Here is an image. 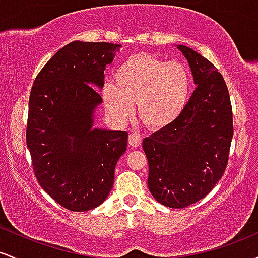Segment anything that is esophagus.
Instances as JSON below:
<instances>
[{"mask_svg":"<svg viewBox=\"0 0 258 258\" xmlns=\"http://www.w3.org/2000/svg\"><path fill=\"white\" fill-rule=\"evenodd\" d=\"M141 143H142V138H141V136L138 135V133H131V135L128 136V144L131 147H138V146H141Z\"/></svg>","mask_w":258,"mask_h":258,"instance_id":"obj_1","label":"esophagus"}]
</instances>
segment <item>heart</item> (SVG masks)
Instances as JSON below:
<instances>
[{"label":"heart","mask_w":258,"mask_h":258,"mask_svg":"<svg viewBox=\"0 0 258 258\" xmlns=\"http://www.w3.org/2000/svg\"><path fill=\"white\" fill-rule=\"evenodd\" d=\"M191 92V75L178 61H165L152 54L131 55L105 86L103 99L112 117L125 120L137 103L139 119L152 130H162L184 111Z\"/></svg>","instance_id":"obj_1"}]
</instances>
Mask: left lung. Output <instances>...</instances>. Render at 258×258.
<instances>
[{
	"label": "left lung",
	"instance_id": "left-lung-1",
	"mask_svg": "<svg viewBox=\"0 0 258 258\" xmlns=\"http://www.w3.org/2000/svg\"><path fill=\"white\" fill-rule=\"evenodd\" d=\"M197 86L172 125L143 141L148 186L156 201L184 209L205 198L223 176L234 135L226 81L217 68L186 46H178Z\"/></svg>",
	"mask_w": 258,
	"mask_h": 258
}]
</instances>
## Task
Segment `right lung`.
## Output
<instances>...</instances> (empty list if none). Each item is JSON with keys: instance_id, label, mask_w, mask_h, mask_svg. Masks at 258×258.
<instances>
[{"instance_id": "add662e5", "label": "right lung", "mask_w": 258, "mask_h": 258, "mask_svg": "<svg viewBox=\"0 0 258 258\" xmlns=\"http://www.w3.org/2000/svg\"><path fill=\"white\" fill-rule=\"evenodd\" d=\"M120 44L74 42L59 49L37 74L29 98L26 146L37 182L70 211L96 209L114 184L126 152V131L92 130L102 102L105 65Z\"/></svg>"}]
</instances>
